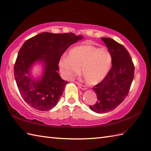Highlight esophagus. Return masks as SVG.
Instances as JSON below:
<instances>
[{
	"mask_svg": "<svg viewBox=\"0 0 151 151\" xmlns=\"http://www.w3.org/2000/svg\"><path fill=\"white\" fill-rule=\"evenodd\" d=\"M76 83L78 86V87L81 88V89H82V90H86V89H87V88H86V86H85L84 85H82L81 84H80V83H78V82H76Z\"/></svg>",
	"mask_w": 151,
	"mask_h": 151,
	"instance_id": "obj_1",
	"label": "esophagus"
}]
</instances>
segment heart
I'll use <instances>...</instances> for the list:
<instances>
[{
	"label": "heart",
	"mask_w": 151,
	"mask_h": 151,
	"mask_svg": "<svg viewBox=\"0 0 151 151\" xmlns=\"http://www.w3.org/2000/svg\"><path fill=\"white\" fill-rule=\"evenodd\" d=\"M111 62V54L106 48L98 49L90 45H82L72 48L67 58L60 60L58 65L65 79L72 80L79 75L82 69L86 82L95 85L106 76Z\"/></svg>",
	"instance_id": "obj_1"
}]
</instances>
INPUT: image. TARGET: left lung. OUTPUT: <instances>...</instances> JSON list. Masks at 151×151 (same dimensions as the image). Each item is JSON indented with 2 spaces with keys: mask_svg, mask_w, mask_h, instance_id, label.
Masks as SVG:
<instances>
[{
  "mask_svg": "<svg viewBox=\"0 0 151 151\" xmlns=\"http://www.w3.org/2000/svg\"><path fill=\"white\" fill-rule=\"evenodd\" d=\"M112 58V67L106 76L93 88L97 101L89 108L98 114L106 113L117 107L129 93L134 76V66L123 45L113 39L102 37Z\"/></svg>",
  "mask_w": 151,
  "mask_h": 151,
  "instance_id": "obj_1",
  "label": "left lung"
}]
</instances>
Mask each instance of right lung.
Listing matches in <instances>:
<instances>
[{"label":"right lung","mask_w":151,"mask_h":151,"mask_svg":"<svg viewBox=\"0 0 151 151\" xmlns=\"http://www.w3.org/2000/svg\"><path fill=\"white\" fill-rule=\"evenodd\" d=\"M82 38L73 33L43 32L22 45L14 65V76L21 97L30 106L47 111L58 104L69 83L58 73L60 58L70 45ZM36 63L43 67L42 74L38 78L31 74Z\"/></svg>","instance_id":"right-lung-1"}]
</instances>
